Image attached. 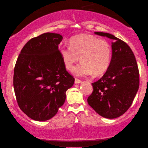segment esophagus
<instances>
[{
	"label": "esophagus",
	"mask_w": 148,
	"mask_h": 148,
	"mask_svg": "<svg viewBox=\"0 0 148 148\" xmlns=\"http://www.w3.org/2000/svg\"><path fill=\"white\" fill-rule=\"evenodd\" d=\"M82 82V81L78 79H75V84H81Z\"/></svg>",
	"instance_id": "obj_1"
}]
</instances>
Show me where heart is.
<instances>
[{
	"label": "heart",
	"mask_w": 148,
	"mask_h": 148,
	"mask_svg": "<svg viewBox=\"0 0 148 148\" xmlns=\"http://www.w3.org/2000/svg\"><path fill=\"white\" fill-rule=\"evenodd\" d=\"M60 55L66 69H73L80 60L82 62L73 71L77 76L104 73L110 65L112 48L104 40L90 34H80L69 40V46L60 47Z\"/></svg>",
	"instance_id": "b5f03b06"
}]
</instances>
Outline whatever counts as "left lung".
<instances>
[{
    "label": "left lung",
    "instance_id": "1",
    "mask_svg": "<svg viewBox=\"0 0 148 148\" xmlns=\"http://www.w3.org/2000/svg\"><path fill=\"white\" fill-rule=\"evenodd\" d=\"M94 34L112 40V58L102 77L92 84L93 92L88 102L100 116L115 119L128 110L136 96L139 86L138 66L134 54L125 42L108 33Z\"/></svg>",
    "mask_w": 148,
    "mask_h": 148
}]
</instances>
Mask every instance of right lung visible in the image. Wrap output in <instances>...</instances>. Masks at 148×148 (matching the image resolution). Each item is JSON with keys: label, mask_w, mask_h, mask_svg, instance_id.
Instances as JSON below:
<instances>
[{"label": "right lung", "mask_w": 148, "mask_h": 148, "mask_svg": "<svg viewBox=\"0 0 148 148\" xmlns=\"http://www.w3.org/2000/svg\"><path fill=\"white\" fill-rule=\"evenodd\" d=\"M62 36L44 33L22 48L14 69V91L19 108L30 119L45 121L64 104L66 92L74 84L60 57Z\"/></svg>", "instance_id": "add662e5"}]
</instances>
